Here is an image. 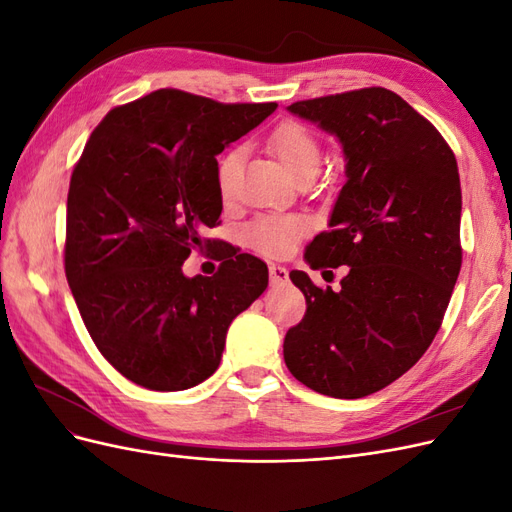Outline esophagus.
Instances as JSON below:
<instances>
[{
	"label": "esophagus",
	"instance_id": "34e87169",
	"mask_svg": "<svg viewBox=\"0 0 512 512\" xmlns=\"http://www.w3.org/2000/svg\"><path fill=\"white\" fill-rule=\"evenodd\" d=\"M269 277H271V284L273 286H282V284L288 282V271H286V267L271 265L269 267Z\"/></svg>",
	"mask_w": 512,
	"mask_h": 512
}]
</instances>
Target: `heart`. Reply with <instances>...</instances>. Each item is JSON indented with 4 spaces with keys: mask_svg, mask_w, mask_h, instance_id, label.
<instances>
[{
    "mask_svg": "<svg viewBox=\"0 0 512 512\" xmlns=\"http://www.w3.org/2000/svg\"><path fill=\"white\" fill-rule=\"evenodd\" d=\"M269 147L290 173L314 177L320 166L322 153L316 136L297 121H284L269 136ZM243 151L239 147L226 151L218 162L215 179L222 198H230L237 190L241 177ZM307 224L299 215H260L245 226V241L256 252L265 256H286L297 241L305 235Z\"/></svg>",
    "mask_w": 512,
    "mask_h": 512,
    "instance_id": "obj_1",
    "label": "heart"
}]
</instances>
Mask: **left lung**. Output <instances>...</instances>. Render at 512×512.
Here are the masks:
<instances>
[{
	"mask_svg": "<svg viewBox=\"0 0 512 512\" xmlns=\"http://www.w3.org/2000/svg\"><path fill=\"white\" fill-rule=\"evenodd\" d=\"M288 111L342 143L346 183L305 260L350 271L337 292L290 271L307 312L286 333L284 361L312 391L359 399L404 376L440 329L461 269L457 160L391 89L301 100Z\"/></svg>",
	"mask_w": 512,
	"mask_h": 512,
	"instance_id": "1",
	"label": "left lung"
}]
</instances>
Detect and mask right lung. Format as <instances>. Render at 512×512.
I'll use <instances>...</instances> for the list:
<instances>
[{
  "label": "right lung",
  "mask_w": 512,
  "mask_h": 512,
  "mask_svg": "<svg viewBox=\"0 0 512 512\" xmlns=\"http://www.w3.org/2000/svg\"><path fill=\"white\" fill-rule=\"evenodd\" d=\"M277 108L222 104L179 89L115 106L76 162L66 213V277L85 327L121 376L183 391L220 365L230 322L269 284L250 254L213 277H185L203 228L222 213L218 160Z\"/></svg>",
  "instance_id": "obj_1"
}]
</instances>
